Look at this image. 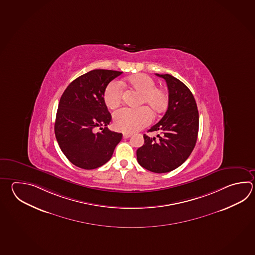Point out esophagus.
<instances>
[{"mask_svg": "<svg viewBox=\"0 0 255 255\" xmlns=\"http://www.w3.org/2000/svg\"><path fill=\"white\" fill-rule=\"evenodd\" d=\"M123 136H124V138L127 139V138H130V136H131V133H126V132H125Z\"/></svg>", "mask_w": 255, "mask_h": 255, "instance_id": "obj_1", "label": "esophagus"}]
</instances>
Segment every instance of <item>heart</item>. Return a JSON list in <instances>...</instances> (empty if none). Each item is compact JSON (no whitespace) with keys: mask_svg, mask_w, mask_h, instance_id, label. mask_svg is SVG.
Segmentation results:
<instances>
[{"mask_svg":"<svg viewBox=\"0 0 255 255\" xmlns=\"http://www.w3.org/2000/svg\"><path fill=\"white\" fill-rule=\"evenodd\" d=\"M127 82L140 94V105L146 104L154 114H161L167 109L169 95L163 89L156 87L155 81L151 77L139 73L130 76ZM103 98L109 109L118 108L123 102L122 83L116 81L111 82L104 89ZM148 109L142 106L137 109L124 108L117 111L114 115L115 128L124 132H134L144 128L152 121V114Z\"/></svg>","mask_w":255,"mask_h":255,"instance_id":"obj_1","label":"heart"}]
</instances>
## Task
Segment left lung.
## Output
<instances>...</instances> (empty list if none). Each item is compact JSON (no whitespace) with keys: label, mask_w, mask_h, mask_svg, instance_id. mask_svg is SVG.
Masks as SVG:
<instances>
[{"label":"left lung","mask_w":255,"mask_h":255,"mask_svg":"<svg viewBox=\"0 0 255 255\" xmlns=\"http://www.w3.org/2000/svg\"><path fill=\"white\" fill-rule=\"evenodd\" d=\"M166 81L169 104L165 115L149 131H158V139L144 134V144L137 151L140 166L156 173L171 172L182 165L197 140L199 113L192 92L170 74H158Z\"/></svg>","instance_id":"8db88e82"}]
</instances>
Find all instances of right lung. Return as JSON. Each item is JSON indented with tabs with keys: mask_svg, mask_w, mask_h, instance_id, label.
Wrapping results in <instances>:
<instances>
[{
	"mask_svg": "<svg viewBox=\"0 0 255 255\" xmlns=\"http://www.w3.org/2000/svg\"><path fill=\"white\" fill-rule=\"evenodd\" d=\"M123 72L93 70L68 85L58 105L54 131L63 154L75 166L96 169L112 158L123 134L110 130L112 115L104 89ZM98 127L102 132L95 134Z\"/></svg>",
	"mask_w": 255,
	"mask_h": 255,
	"instance_id": "add662e5",
	"label": "right lung"
}]
</instances>
